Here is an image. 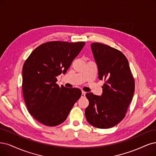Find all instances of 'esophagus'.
Returning a JSON list of instances; mask_svg holds the SVG:
<instances>
[{
	"instance_id": "obj_1",
	"label": "esophagus",
	"mask_w": 156,
	"mask_h": 156,
	"mask_svg": "<svg viewBox=\"0 0 156 156\" xmlns=\"http://www.w3.org/2000/svg\"><path fill=\"white\" fill-rule=\"evenodd\" d=\"M85 94H86V92H84V91H82L81 98H84V97H85Z\"/></svg>"
}]
</instances>
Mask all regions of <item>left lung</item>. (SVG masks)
<instances>
[{
    "mask_svg": "<svg viewBox=\"0 0 156 156\" xmlns=\"http://www.w3.org/2000/svg\"><path fill=\"white\" fill-rule=\"evenodd\" d=\"M98 68V77L105 80L101 96L87 93L89 105L85 116L91 125L106 129L117 125L125 117L135 89L129 63L123 53L98 42L91 44Z\"/></svg>",
    "mask_w": 156,
    "mask_h": 156,
    "instance_id": "8db88e82",
    "label": "left lung"
}]
</instances>
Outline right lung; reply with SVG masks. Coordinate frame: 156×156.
<instances>
[{
	"label": "right lung",
	"instance_id": "obj_1",
	"mask_svg": "<svg viewBox=\"0 0 156 156\" xmlns=\"http://www.w3.org/2000/svg\"><path fill=\"white\" fill-rule=\"evenodd\" d=\"M85 44L84 42L51 41L36 48L23 68V93L30 114L46 126L61 124L81 96L79 88L56 82L65 73Z\"/></svg>",
	"mask_w": 156,
	"mask_h": 156
}]
</instances>
